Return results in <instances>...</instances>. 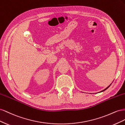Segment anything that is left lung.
I'll list each match as a JSON object with an SVG mask.
<instances>
[{"label": "left lung", "mask_w": 125, "mask_h": 125, "mask_svg": "<svg viewBox=\"0 0 125 125\" xmlns=\"http://www.w3.org/2000/svg\"><path fill=\"white\" fill-rule=\"evenodd\" d=\"M111 84H112V83H111V84L110 85H109L108 86H107L106 88V89H104V90H102V91H101V92H103V91H105V90H106V89H108V88H109V87L111 86Z\"/></svg>", "instance_id": "8db88e82"}]
</instances>
